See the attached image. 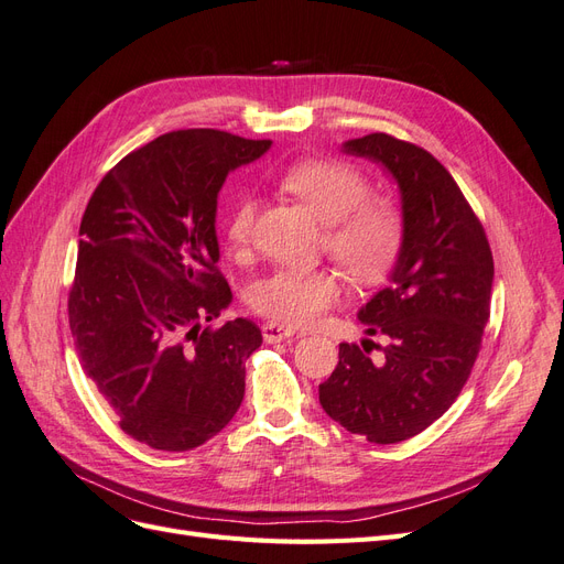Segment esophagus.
Masks as SVG:
<instances>
[{
	"label": "esophagus",
	"mask_w": 564,
	"mask_h": 564,
	"mask_svg": "<svg viewBox=\"0 0 564 564\" xmlns=\"http://www.w3.org/2000/svg\"><path fill=\"white\" fill-rule=\"evenodd\" d=\"M261 332H263L265 344H280V340H284V338L296 336V329L284 327V324H275V322H265Z\"/></svg>",
	"instance_id": "esophagus-1"
}]
</instances>
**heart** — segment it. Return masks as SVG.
Listing matches in <instances>:
<instances>
[{
	"label": "heart",
	"mask_w": 564,
	"mask_h": 564,
	"mask_svg": "<svg viewBox=\"0 0 564 564\" xmlns=\"http://www.w3.org/2000/svg\"><path fill=\"white\" fill-rule=\"evenodd\" d=\"M280 185L296 195L324 224V249L357 282H379L404 247V214L395 202L371 195L362 169L336 158L289 164ZM256 199L240 195L226 218V242L240 253L249 247ZM340 299V282L324 268H280L249 289L251 308L284 327H308Z\"/></svg>",
	"instance_id": "b5f03b06"
}]
</instances>
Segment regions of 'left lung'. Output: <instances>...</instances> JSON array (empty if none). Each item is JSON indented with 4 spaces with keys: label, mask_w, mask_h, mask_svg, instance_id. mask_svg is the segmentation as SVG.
I'll return each mask as SVG.
<instances>
[{
    "label": "left lung",
    "mask_w": 564,
    "mask_h": 564,
    "mask_svg": "<svg viewBox=\"0 0 564 564\" xmlns=\"http://www.w3.org/2000/svg\"><path fill=\"white\" fill-rule=\"evenodd\" d=\"M346 150L398 178L406 230L390 286L360 311L367 334H386L388 346L340 344L319 404L346 431L395 445L429 429L464 390L485 344L494 259L480 218L429 150L390 133ZM373 347L384 352L379 361Z\"/></svg>",
    "instance_id": "left-lung-1"
}]
</instances>
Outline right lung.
Here are the masks:
<instances>
[{"mask_svg": "<svg viewBox=\"0 0 564 564\" xmlns=\"http://www.w3.org/2000/svg\"><path fill=\"white\" fill-rule=\"evenodd\" d=\"M268 148L218 129L169 131L119 160L82 216L67 294L79 362L119 429L152 449L199 447L242 404L263 336L247 317L207 324L232 299L214 218L230 169Z\"/></svg>", "mask_w": 564, "mask_h": 564, "instance_id": "add662e5", "label": "right lung"}]
</instances>
